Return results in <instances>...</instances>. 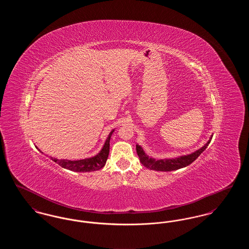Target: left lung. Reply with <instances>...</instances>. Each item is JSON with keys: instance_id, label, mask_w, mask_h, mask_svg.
I'll use <instances>...</instances> for the list:
<instances>
[{"instance_id": "1", "label": "left lung", "mask_w": 249, "mask_h": 249, "mask_svg": "<svg viewBox=\"0 0 249 249\" xmlns=\"http://www.w3.org/2000/svg\"><path fill=\"white\" fill-rule=\"evenodd\" d=\"M212 137L209 139V141L206 142L201 148L199 150L195 151L192 154L187 155V156H182L176 159H170V160H156L152 158H149L147 155L143 152L142 147L138 144H136V152L140 159V161L142 165L146 167L147 169L154 170V171H161V172H170V171H175L178 170L180 168L186 167V166L191 164L206 149L208 144L211 142Z\"/></svg>"}]
</instances>
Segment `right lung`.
Returning <instances> with one entry per match:
<instances>
[{
  "label": "right lung",
  "mask_w": 249,
  "mask_h": 249,
  "mask_svg": "<svg viewBox=\"0 0 249 249\" xmlns=\"http://www.w3.org/2000/svg\"><path fill=\"white\" fill-rule=\"evenodd\" d=\"M114 130H112L106 141V143L101 150V152L96 155L92 158L85 159V160H58L53 159L51 160L55 162H57L59 166L62 168L68 169L72 172L77 173H86V172H93L102 169L107 163V158L109 155V146H110V137L112 135Z\"/></svg>",
  "instance_id": "obj_1"
}]
</instances>
